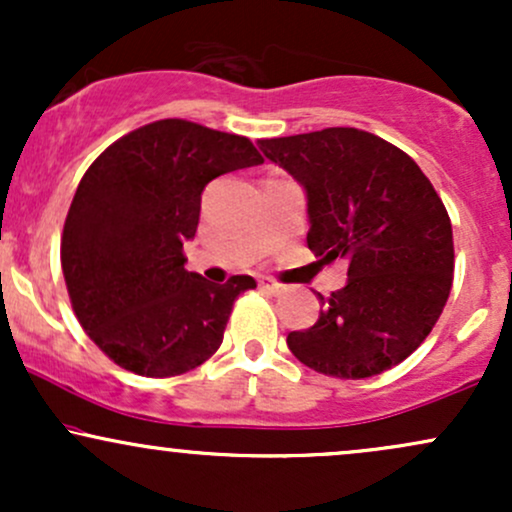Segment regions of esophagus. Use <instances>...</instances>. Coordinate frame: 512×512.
Listing matches in <instances>:
<instances>
[{
	"label": "esophagus",
	"instance_id": "34e87169",
	"mask_svg": "<svg viewBox=\"0 0 512 512\" xmlns=\"http://www.w3.org/2000/svg\"><path fill=\"white\" fill-rule=\"evenodd\" d=\"M260 286H262V289L267 291V293H272V296H279V293H284V286L276 284V281H272V279H262Z\"/></svg>",
	"mask_w": 512,
	"mask_h": 512
}]
</instances>
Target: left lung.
Masks as SVG:
<instances>
[{
  "instance_id": "8db88e82",
  "label": "left lung",
  "mask_w": 512,
  "mask_h": 512,
  "mask_svg": "<svg viewBox=\"0 0 512 512\" xmlns=\"http://www.w3.org/2000/svg\"><path fill=\"white\" fill-rule=\"evenodd\" d=\"M262 154L303 185L308 248L349 264L346 286L313 327L286 337L317 373L361 380L397 366L431 334L455 272L450 216L402 149L354 127L260 139Z\"/></svg>"
}]
</instances>
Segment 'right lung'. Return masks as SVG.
Wrapping results in <instances>:
<instances>
[{
  "label": "right lung",
  "mask_w": 512,
  "mask_h": 512,
  "mask_svg": "<svg viewBox=\"0 0 512 512\" xmlns=\"http://www.w3.org/2000/svg\"><path fill=\"white\" fill-rule=\"evenodd\" d=\"M248 137L158 120L110 144L81 178L62 233V272L81 327L117 366L170 378L223 342L233 301L252 276L211 284L187 272L211 180L260 166Z\"/></svg>",
  "instance_id": "1"
}]
</instances>
